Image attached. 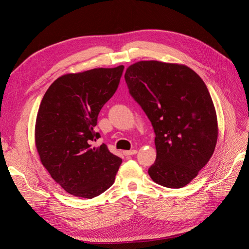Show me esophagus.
Here are the masks:
<instances>
[{"mask_svg": "<svg viewBox=\"0 0 249 249\" xmlns=\"http://www.w3.org/2000/svg\"><path fill=\"white\" fill-rule=\"evenodd\" d=\"M136 154H137V150H136V149L124 150V156H133V155H136Z\"/></svg>", "mask_w": 249, "mask_h": 249, "instance_id": "obj_1", "label": "esophagus"}]
</instances>
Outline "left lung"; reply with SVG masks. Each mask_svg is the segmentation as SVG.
<instances>
[{
  "label": "left lung",
  "mask_w": 249,
  "mask_h": 249,
  "mask_svg": "<svg viewBox=\"0 0 249 249\" xmlns=\"http://www.w3.org/2000/svg\"><path fill=\"white\" fill-rule=\"evenodd\" d=\"M124 79L156 135L157 157L149 177L173 189L188 185L211 159L218 137L205 82L186 65L155 60L132 64Z\"/></svg>",
  "instance_id": "8db88e82"
}]
</instances>
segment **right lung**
<instances>
[{"label": "right lung", "mask_w": 249, "mask_h": 249, "mask_svg": "<svg viewBox=\"0 0 249 249\" xmlns=\"http://www.w3.org/2000/svg\"><path fill=\"white\" fill-rule=\"evenodd\" d=\"M124 66L94 69L58 78L37 113L35 144L53 179L74 196L93 198L112 186L123 160L94 131L103 106L119 85Z\"/></svg>", "instance_id": "right-lung-1"}]
</instances>
